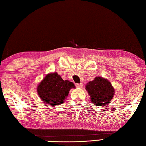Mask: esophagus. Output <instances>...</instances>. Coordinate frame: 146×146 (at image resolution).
Listing matches in <instances>:
<instances>
[{"label": "esophagus", "mask_w": 146, "mask_h": 146, "mask_svg": "<svg viewBox=\"0 0 146 146\" xmlns=\"http://www.w3.org/2000/svg\"><path fill=\"white\" fill-rule=\"evenodd\" d=\"M75 86H76V87H77V88H82V86H83V84H82V83H80V84H76Z\"/></svg>", "instance_id": "1"}]
</instances>
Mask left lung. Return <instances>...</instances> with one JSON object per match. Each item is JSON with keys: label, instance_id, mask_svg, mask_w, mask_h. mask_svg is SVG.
I'll return each instance as SVG.
<instances>
[{"label": "left lung", "instance_id": "8db88e82", "mask_svg": "<svg viewBox=\"0 0 146 146\" xmlns=\"http://www.w3.org/2000/svg\"><path fill=\"white\" fill-rule=\"evenodd\" d=\"M86 90L91 97V102L96 106L108 104L114 95V89L107 79L97 76L88 83Z\"/></svg>", "mask_w": 146, "mask_h": 146}]
</instances>
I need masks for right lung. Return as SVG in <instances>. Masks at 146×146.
<instances>
[{
	"mask_svg": "<svg viewBox=\"0 0 146 146\" xmlns=\"http://www.w3.org/2000/svg\"><path fill=\"white\" fill-rule=\"evenodd\" d=\"M74 87L72 82L64 80L56 73H49L38 85L37 92L44 103L52 106L60 105Z\"/></svg>",
	"mask_w": 146,
	"mask_h": 146,
	"instance_id": "obj_1",
	"label": "right lung"
}]
</instances>
